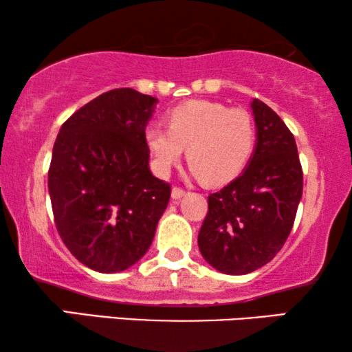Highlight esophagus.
<instances>
[{"instance_id":"34e87169","label":"esophagus","mask_w":352,"mask_h":352,"mask_svg":"<svg viewBox=\"0 0 352 352\" xmlns=\"http://www.w3.org/2000/svg\"><path fill=\"white\" fill-rule=\"evenodd\" d=\"M184 194H186V190L181 189V187H173V190H171L173 200H179V199H182V197H184Z\"/></svg>"}]
</instances>
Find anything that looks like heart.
<instances>
[{
  "instance_id": "1",
  "label": "heart",
  "mask_w": 352,
  "mask_h": 352,
  "mask_svg": "<svg viewBox=\"0 0 352 352\" xmlns=\"http://www.w3.org/2000/svg\"><path fill=\"white\" fill-rule=\"evenodd\" d=\"M168 128L146 129L147 151L160 175H168L187 147L192 171L206 184H226L237 177L252 157L256 126L248 110L195 99L171 109Z\"/></svg>"
}]
</instances>
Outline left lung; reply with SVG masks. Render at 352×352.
<instances>
[{
    "label": "left lung",
    "mask_w": 352,
    "mask_h": 352,
    "mask_svg": "<svg viewBox=\"0 0 352 352\" xmlns=\"http://www.w3.org/2000/svg\"><path fill=\"white\" fill-rule=\"evenodd\" d=\"M256 146L237 179L208 197L199 248L214 269L242 276L267 264L292 232L302 195L295 138L271 107L253 99Z\"/></svg>",
    "instance_id": "obj_1"
}]
</instances>
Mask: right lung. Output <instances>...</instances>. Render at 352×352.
Wrapping results in <instances>:
<instances>
[{
  "mask_svg": "<svg viewBox=\"0 0 352 352\" xmlns=\"http://www.w3.org/2000/svg\"><path fill=\"white\" fill-rule=\"evenodd\" d=\"M157 99L131 88L98 96L60 126L47 187L62 242L85 266L120 272L151 247L171 187L148 170Z\"/></svg>",
  "mask_w": 352,
  "mask_h": 352,
  "instance_id": "add662e5",
  "label": "right lung"
}]
</instances>
